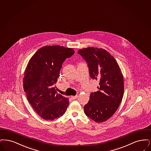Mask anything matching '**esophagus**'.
<instances>
[{"label": "esophagus", "instance_id": "34e87169", "mask_svg": "<svg viewBox=\"0 0 151 151\" xmlns=\"http://www.w3.org/2000/svg\"><path fill=\"white\" fill-rule=\"evenodd\" d=\"M78 98V95H76V96H71V98L73 100H75Z\"/></svg>", "mask_w": 151, "mask_h": 151}]
</instances>
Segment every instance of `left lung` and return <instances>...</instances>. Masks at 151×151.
Wrapping results in <instances>:
<instances>
[{
  "label": "left lung",
  "mask_w": 151,
  "mask_h": 151,
  "mask_svg": "<svg viewBox=\"0 0 151 151\" xmlns=\"http://www.w3.org/2000/svg\"><path fill=\"white\" fill-rule=\"evenodd\" d=\"M86 61L90 76L99 82L97 92H91L84 106L86 115L100 123L111 118L118 109L124 92V78L116 60L103 49L88 47L79 50Z\"/></svg>",
  "instance_id": "obj_1"
}]
</instances>
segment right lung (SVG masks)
Wrapping results in <instances>:
<instances>
[{"label":"right lung","instance_id":"obj_1","mask_svg":"<svg viewBox=\"0 0 151 151\" xmlns=\"http://www.w3.org/2000/svg\"><path fill=\"white\" fill-rule=\"evenodd\" d=\"M73 49L60 46L40 48L30 60L23 81L26 97L37 113L46 120L62 116L69 105V99L56 91L55 85L66 59Z\"/></svg>","mask_w":151,"mask_h":151}]
</instances>
